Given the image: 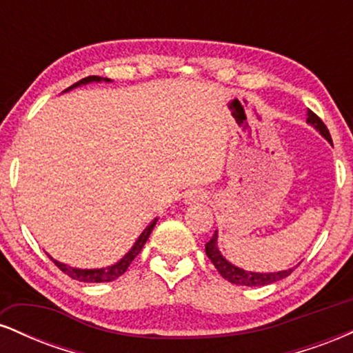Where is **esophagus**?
I'll return each mask as SVG.
<instances>
[{
  "label": "esophagus",
  "instance_id": "34e87169",
  "mask_svg": "<svg viewBox=\"0 0 353 353\" xmlns=\"http://www.w3.org/2000/svg\"><path fill=\"white\" fill-rule=\"evenodd\" d=\"M205 197H208V194H205L204 190L192 189V190H189V192L184 196V202H185V204H196V202L204 201Z\"/></svg>",
  "mask_w": 353,
  "mask_h": 353
}]
</instances>
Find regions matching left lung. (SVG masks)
Here are the masks:
<instances>
[{
	"label": "left lung",
	"mask_w": 353,
	"mask_h": 353,
	"mask_svg": "<svg viewBox=\"0 0 353 353\" xmlns=\"http://www.w3.org/2000/svg\"><path fill=\"white\" fill-rule=\"evenodd\" d=\"M307 123L314 125V128L320 132V136L325 137V139L332 144V137H330L329 129H327V125L323 124L322 119H320L317 114H314L310 109L307 111ZM217 237L219 236L216 230L212 239L205 244V254H208V257L210 259V262H212L214 267L219 270V274H221L222 277H224L225 281H229L230 283H236V285H247V287L269 285V283H274L277 281H282V279H285L287 275L292 274V270L295 269V267H292V269L277 270V272H250V270L241 269V267L234 265L232 262H229L228 259L221 254V250H219L217 247Z\"/></svg>",
	"instance_id": "1"
}]
</instances>
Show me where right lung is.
I'll list each match as a JSON object with an SVG mask.
<instances>
[{"mask_svg": "<svg viewBox=\"0 0 353 353\" xmlns=\"http://www.w3.org/2000/svg\"><path fill=\"white\" fill-rule=\"evenodd\" d=\"M89 83H111V79L101 78V76H88V78L81 79V81H78V83L72 84V86L66 89V91H71V89H74L78 86H84V84H89ZM66 91H64V92H66ZM156 222H157V217L154 219V221L143 230V232H141V236L137 237V241L134 242V245L129 249V252L125 254L123 259H119V261H117L116 264H112V265L101 267V269H79V267H71V265L63 264V262L52 259L51 255H48V257H50L51 261L54 262V264L58 265L64 274L70 275V277L74 279V281H79V282H111V281H114V279L121 277V275H123L125 270H128L129 264L134 261L136 255L141 252V249L144 247L145 241H148L149 236H151L154 225H156Z\"/></svg>", "mask_w": 353, "mask_h": 353, "instance_id": "obj_1", "label": "right lung"}]
</instances>
